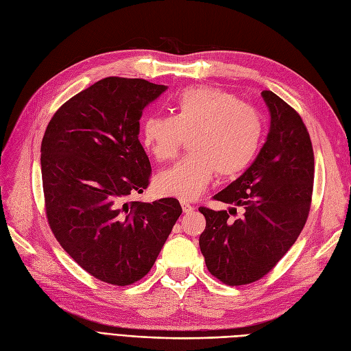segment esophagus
I'll use <instances>...</instances> for the list:
<instances>
[{
  "label": "esophagus",
  "mask_w": 351,
  "mask_h": 351,
  "mask_svg": "<svg viewBox=\"0 0 351 351\" xmlns=\"http://www.w3.org/2000/svg\"><path fill=\"white\" fill-rule=\"evenodd\" d=\"M181 207H183V212H184V213H191L193 210H194V206H191L190 203L183 202V200H181Z\"/></svg>",
  "instance_id": "obj_1"
}]
</instances>
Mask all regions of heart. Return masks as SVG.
<instances>
[{"mask_svg": "<svg viewBox=\"0 0 351 351\" xmlns=\"http://www.w3.org/2000/svg\"><path fill=\"white\" fill-rule=\"evenodd\" d=\"M261 112L215 86L181 90L171 102V117L149 115L141 125V144L157 161L173 160L189 136V156L156 181L164 195L193 200L207 189L215 173L236 177L254 162L262 145Z\"/></svg>", "mask_w": 351, "mask_h": 351, "instance_id": "heart-1", "label": "heart"}]
</instances>
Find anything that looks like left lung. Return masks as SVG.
Segmentation results:
<instances>
[{
    "label": "left lung",
    "mask_w": 351,
    "mask_h": 351,
    "mask_svg": "<svg viewBox=\"0 0 351 351\" xmlns=\"http://www.w3.org/2000/svg\"><path fill=\"white\" fill-rule=\"evenodd\" d=\"M262 97L271 112V128L256 160L215 200L236 208L200 207L206 229L199 245L208 272L237 287L258 281L295 243L310 213L314 151L298 112L271 90Z\"/></svg>",
    "instance_id": "left-lung-1"
}]
</instances>
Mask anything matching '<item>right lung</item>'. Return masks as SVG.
I'll use <instances>...</instances> for the list:
<instances>
[{"label":"right lung","instance_id":"right-lung-1","mask_svg":"<svg viewBox=\"0 0 351 351\" xmlns=\"http://www.w3.org/2000/svg\"><path fill=\"white\" fill-rule=\"evenodd\" d=\"M165 89L145 79L105 77L56 110L41 141L50 229L80 268L106 284L144 278L183 212L173 197L130 202L151 177L139 119Z\"/></svg>","mask_w":351,"mask_h":351}]
</instances>
